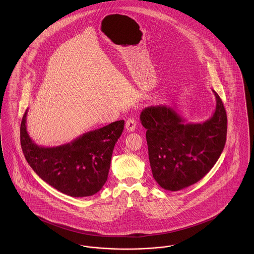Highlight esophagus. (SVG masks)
<instances>
[{
  "instance_id": "34e87169",
  "label": "esophagus",
  "mask_w": 254,
  "mask_h": 254,
  "mask_svg": "<svg viewBox=\"0 0 254 254\" xmlns=\"http://www.w3.org/2000/svg\"><path fill=\"white\" fill-rule=\"evenodd\" d=\"M135 127H136V122H135V120L131 119V118L127 119V122H126V129L128 132H131V131H134Z\"/></svg>"
}]
</instances>
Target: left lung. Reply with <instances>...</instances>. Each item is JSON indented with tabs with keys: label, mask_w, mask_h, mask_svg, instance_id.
I'll return each mask as SVG.
<instances>
[{
	"label": "left lung",
	"mask_w": 254,
	"mask_h": 254,
	"mask_svg": "<svg viewBox=\"0 0 254 254\" xmlns=\"http://www.w3.org/2000/svg\"><path fill=\"white\" fill-rule=\"evenodd\" d=\"M212 91L216 109L202 123H187L169 106L147 107L141 112L152 175L167 190L177 191L201 180L225 147L227 113L221 98Z\"/></svg>",
	"instance_id": "8db88e82"
}]
</instances>
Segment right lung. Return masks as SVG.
Returning a JSON list of instances; mask_svg holds the SVG:
<instances>
[{
	"instance_id": "right-lung-1",
	"label": "right lung",
	"mask_w": 254,
	"mask_h": 254,
	"mask_svg": "<svg viewBox=\"0 0 254 254\" xmlns=\"http://www.w3.org/2000/svg\"><path fill=\"white\" fill-rule=\"evenodd\" d=\"M25 110L21 123V145L25 160L37 175L51 187L72 197L97 193L108 180L114 145L125 121L85 132L72 142L53 147L36 145L26 130Z\"/></svg>"
}]
</instances>
